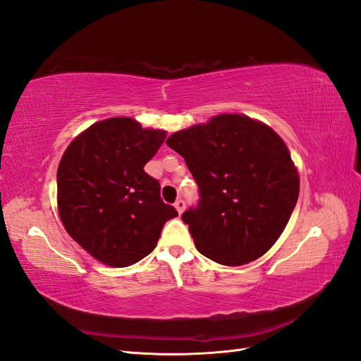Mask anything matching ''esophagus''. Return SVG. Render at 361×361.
Segmentation results:
<instances>
[{
  "label": "esophagus",
  "instance_id": "1",
  "mask_svg": "<svg viewBox=\"0 0 361 361\" xmlns=\"http://www.w3.org/2000/svg\"><path fill=\"white\" fill-rule=\"evenodd\" d=\"M174 207H176L178 214L180 215V214L185 211V202H183V200H178L176 203H174Z\"/></svg>",
  "mask_w": 361,
  "mask_h": 361
}]
</instances>
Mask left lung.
I'll use <instances>...</instances> for the list:
<instances>
[{"label":"left lung","instance_id":"obj_1","mask_svg":"<svg viewBox=\"0 0 361 361\" xmlns=\"http://www.w3.org/2000/svg\"><path fill=\"white\" fill-rule=\"evenodd\" d=\"M200 188V203L182 215L200 253L241 267L276 244L300 194V174L285 141L260 120L216 114L171 134Z\"/></svg>","mask_w":361,"mask_h":361}]
</instances>
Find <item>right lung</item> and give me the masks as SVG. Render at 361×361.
I'll return each instance as SVG.
<instances>
[{
	"label": "right lung",
	"instance_id": "obj_1",
	"mask_svg": "<svg viewBox=\"0 0 361 361\" xmlns=\"http://www.w3.org/2000/svg\"><path fill=\"white\" fill-rule=\"evenodd\" d=\"M162 129L110 117L76 135L57 170L60 220L87 253L123 268L154 251L164 224L178 216L145 171L166 140Z\"/></svg>",
	"mask_w": 361,
	"mask_h": 361
}]
</instances>
